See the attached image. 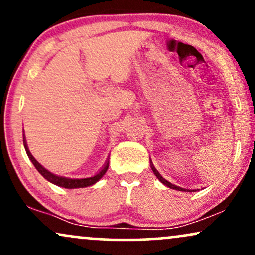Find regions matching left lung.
<instances>
[{
	"mask_svg": "<svg viewBox=\"0 0 255 255\" xmlns=\"http://www.w3.org/2000/svg\"><path fill=\"white\" fill-rule=\"evenodd\" d=\"M151 169H152V171H153V174L156 175V176H157L158 180H159L160 182H162L163 184H164V186L169 187V188H171V189H176V191H182V192H195V191H197V189H184V188H181V187L175 186V184H172L171 182H169V181H166L165 178H163L162 175H160L159 172H158L157 169L154 168V165L152 164V162H151Z\"/></svg>",
	"mask_w": 255,
	"mask_h": 255,
	"instance_id": "1",
	"label": "left lung"
}]
</instances>
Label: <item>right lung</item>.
Masks as SVG:
<instances>
[{
    "mask_svg": "<svg viewBox=\"0 0 255 255\" xmlns=\"http://www.w3.org/2000/svg\"><path fill=\"white\" fill-rule=\"evenodd\" d=\"M24 147L26 150V153H27L28 158H30V160L32 162V164L36 166V169L38 170L42 176L45 178V180H48L49 182L56 184L58 187H63V188H68V189H74V188H84V187H89V186H92V184H95L96 182H98L99 180H101L102 177L104 176V174L107 172L108 168H109V159H107V162H105V164L103 168L99 170L97 174L93 175V176L91 177H85V178H71V177H64V176H58V175H55L50 172L49 170H46L45 168L42 164H39V163L37 162L36 158L31 154L30 150H28L27 147V142H26V139H25V135H24Z\"/></svg>",
    "mask_w": 255,
    "mask_h": 255,
    "instance_id": "add662e5",
    "label": "right lung"
}]
</instances>
